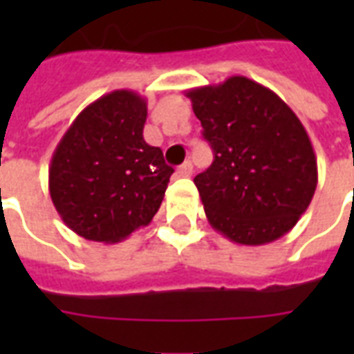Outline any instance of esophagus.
Instances as JSON below:
<instances>
[{"label":"esophagus","mask_w":354,"mask_h":354,"mask_svg":"<svg viewBox=\"0 0 354 354\" xmlns=\"http://www.w3.org/2000/svg\"><path fill=\"white\" fill-rule=\"evenodd\" d=\"M176 174L178 176H182V178H187V176H192L193 174V165L189 161L184 162V165H180L176 170Z\"/></svg>","instance_id":"esophagus-1"}]
</instances>
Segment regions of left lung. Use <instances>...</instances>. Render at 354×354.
<instances>
[{
    "label": "left lung",
    "mask_w": 354,
    "mask_h": 354,
    "mask_svg": "<svg viewBox=\"0 0 354 354\" xmlns=\"http://www.w3.org/2000/svg\"><path fill=\"white\" fill-rule=\"evenodd\" d=\"M185 96L214 161L195 176L208 223L237 245L286 235L311 203L319 174L301 121L281 96L233 75Z\"/></svg>",
    "instance_id": "8db88e82"
}]
</instances>
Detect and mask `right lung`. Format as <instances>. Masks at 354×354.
<instances>
[{"mask_svg":"<svg viewBox=\"0 0 354 354\" xmlns=\"http://www.w3.org/2000/svg\"><path fill=\"white\" fill-rule=\"evenodd\" d=\"M146 98L113 91L88 104L58 142L49 193L80 237L119 243L153 220L174 172L144 140Z\"/></svg>","mask_w":354,"mask_h":354,"instance_id":"right-lung-1","label":"right lung"}]
</instances>
